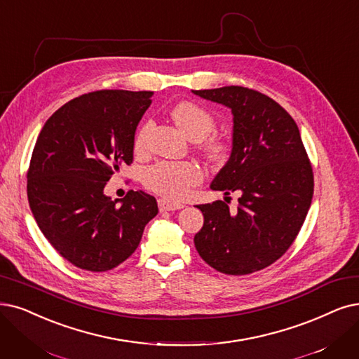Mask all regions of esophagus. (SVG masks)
Listing matches in <instances>:
<instances>
[{
  "label": "esophagus",
  "mask_w": 359,
  "mask_h": 359,
  "mask_svg": "<svg viewBox=\"0 0 359 359\" xmlns=\"http://www.w3.org/2000/svg\"><path fill=\"white\" fill-rule=\"evenodd\" d=\"M157 205H159V209H161V212L178 210V209H182V208H184V205H181V203H174V202H169V200H165V198H159V200H157Z\"/></svg>",
  "instance_id": "esophagus-1"
}]
</instances>
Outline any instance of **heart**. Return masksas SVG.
Instances as JSON below:
<instances>
[{"mask_svg": "<svg viewBox=\"0 0 359 359\" xmlns=\"http://www.w3.org/2000/svg\"><path fill=\"white\" fill-rule=\"evenodd\" d=\"M170 116L191 140L206 138L215 128V119L205 107L193 102H180L170 110ZM151 121L142 123L134 138L137 151H144ZM203 151L210 161L221 162L229 151V141L222 135H213L203 144ZM203 181V170L197 163L189 161H161L149 166L144 172V184L149 190L168 200H182L193 187Z\"/></svg>", "mask_w": 359, "mask_h": 359, "instance_id": "b5f03b06", "label": "heart"}]
</instances>
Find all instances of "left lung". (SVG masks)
<instances>
[{
  "instance_id": "obj_1",
  "label": "left lung",
  "mask_w": 359,
  "mask_h": 359,
  "mask_svg": "<svg viewBox=\"0 0 359 359\" xmlns=\"http://www.w3.org/2000/svg\"><path fill=\"white\" fill-rule=\"evenodd\" d=\"M233 111V150L210 184L237 191L236 210L222 200L198 205L205 222L194 236L202 259L222 274L246 276L274 264L304 225L313 194V172L290 114L250 88L193 90Z\"/></svg>"
}]
</instances>
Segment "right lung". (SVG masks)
Returning a JSON list of instances; mask_svg holds the SVG:
<instances>
[{"label":"right lung","instance_id":"add662e5","mask_svg":"<svg viewBox=\"0 0 359 359\" xmlns=\"http://www.w3.org/2000/svg\"><path fill=\"white\" fill-rule=\"evenodd\" d=\"M151 91L103 90L70 100L42 128L27 169V200L51 246L81 269L103 272L130 257L157 209L130 190L104 194L114 172L134 159L138 122Z\"/></svg>","mask_w":359,"mask_h":359}]
</instances>
